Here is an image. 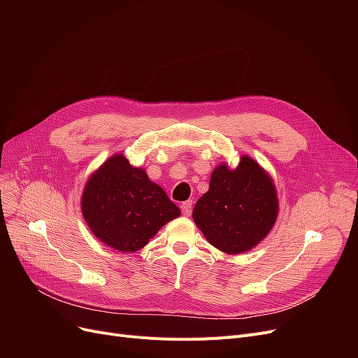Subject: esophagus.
I'll return each mask as SVG.
<instances>
[{
	"label": "esophagus",
	"mask_w": 358,
	"mask_h": 358,
	"mask_svg": "<svg viewBox=\"0 0 358 358\" xmlns=\"http://www.w3.org/2000/svg\"><path fill=\"white\" fill-rule=\"evenodd\" d=\"M192 201H184L182 204H181V212H182V215L184 216H190L192 215Z\"/></svg>",
	"instance_id": "esophagus-1"
}]
</instances>
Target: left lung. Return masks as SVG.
<instances>
[{"mask_svg": "<svg viewBox=\"0 0 358 358\" xmlns=\"http://www.w3.org/2000/svg\"><path fill=\"white\" fill-rule=\"evenodd\" d=\"M278 199L273 178L251 157L236 168L213 169L208 193L193 209V219L209 243L227 254L254 248L274 227Z\"/></svg>", "mask_w": 358, "mask_h": 358, "instance_id": "left-lung-1", "label": "left lung"}]
</instances>
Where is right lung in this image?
Wrapping results in <instances>:
<instances>
[{
    "instance_id": "add662e5",
    "label": "right lung",
    "mask_w": 358,
    "mask_h": 358,
    "mask_svg": "<svg viewBox=\"0 0 358 358\" xmlns=\"http://www.w3.org/2000/svg\"><path fill=\"white\" fill-rule=\"evenodd\" d=\"M83 216L91 232L122 252L142 250L165 223L181 215L161 187L122 154L108 158L87 184Z\"/></svg>"
}]
</instances>
